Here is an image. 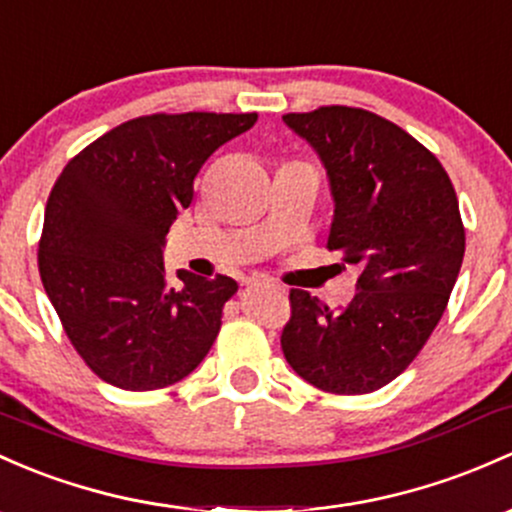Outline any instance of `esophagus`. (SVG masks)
<instances>
[{"mask_svg": "<svg viewBox=\"0 0 512 512\" xmlns=\"http://www.w3.org/2000/svg\"><path fill=\"white\" fill-rule=\"evenodd\" d=\"M246 285H251V288H271V290H280V285L273 283V280L268 278H249L246 280Z\"/></svg>", "mask_w": 512, "mask_h": 512, "instance_id": "34e87169", "label": "esophagus"}]
</instances>
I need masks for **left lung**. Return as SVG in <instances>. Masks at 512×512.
<instances>
[{
    "instance_id": "obj_1",
    "label": "left lung",
    "mask_w": 512,
    "mask_h": 512,
    "mask_svg": "<svg viewBox=\"0 0 512 512\" xmlns=\"http://www.w3.org/2000/svg\"><path fill=\"white\" fill-rule=\"evenodd\" d=\"M283 122L327 170V249L342 251L361 276L359 293L339 310L290 290L293 315L280 346L315 388L371 393L412 364L442 320L464 261L459 200L442 163L378 114L334 104Z\"/></svg>"
}]
</instances>
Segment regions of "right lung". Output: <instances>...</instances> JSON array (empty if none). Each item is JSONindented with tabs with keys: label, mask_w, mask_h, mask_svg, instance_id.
Returning <instances> with one entry per match:
<instances>
[{
	"label": "right lung",
	"mask_w": 512,
	"mask_h": 512,
	"mask_svg": "<svg viewBox=\"0 0 512 512\" xmlns=\"http://www.w3.org/2000/svg\"><path fill=\"white\" fill-rule=\"evenodd\" d=\"M258 114H151L82 148L53 185L38 271L65 334L112 386L156 390L200 366L222 327L236 280L163 266L170 224L219 146Z\"/></svg>",
	"instance_id": "1"
}]
</instances>
